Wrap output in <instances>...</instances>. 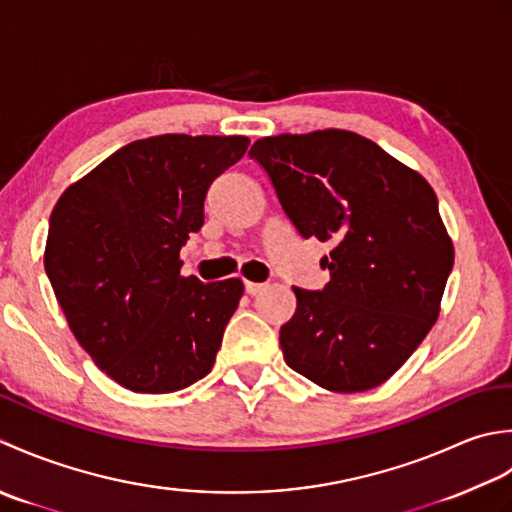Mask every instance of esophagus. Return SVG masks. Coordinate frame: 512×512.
Segmentation results:
<instances>
[{"label": "esophagus", "instance_id": "obj_1", "mask_svg": "<svg viewBox=\"0 0 512 512\" xmlns=\"http://www.w3.org/2000/svg\"><path fill=\"white\" fill-rule=\"evenodd\" d=\"M265 289V285L263 283H252V280H247L245 283V291L249 296H256V294H260V291Z\"/></svg>", "mask_w": 512, "mask_h": 512}]
</instances>
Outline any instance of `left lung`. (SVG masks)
I'll return each mask as SVG.
<instances>
[{"instance_id":"obj_1","label":"left lung","mask_w":512,"mask_h":512,"mask_svg":"<svg viewBox=\"0 0 512 512\" xmlns=\"http://www.w3.org/2000/svg\"><path fill=\"white\" fill-rule=\"evenodd\" d=\"M298 232L331 252L322 291L294 287L296 314L280 329L291 369L318 387H378L420 347L440 316L455 249L429 181L356 132L327 128L258 139Z\"/></svg>"}]
</instances>
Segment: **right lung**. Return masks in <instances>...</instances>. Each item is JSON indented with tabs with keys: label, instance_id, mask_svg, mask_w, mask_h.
<instances>
[{
	"label": "right lung",
	"instance_id": "1",
	"mask_svg": "<svg viewBox=\"0 0 512 512\" xmlns=\"http://www.w3.org/2000/svg\"><path fill=\"white\" fill-rule=\"evenodd\" d=\"M247 137L159 134L132 141L66 187L44 267L77 342L134 393H172L214 367L243 280L181 276L212 181Z\"/></svg>",
	"mask_w": 512,
	"mask_h": 512
}]
</instances>
